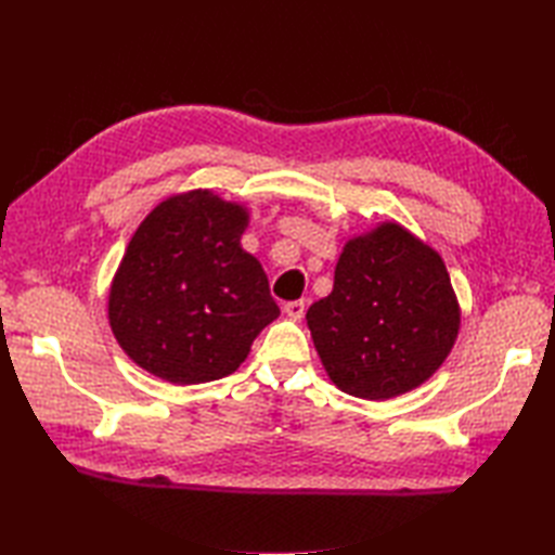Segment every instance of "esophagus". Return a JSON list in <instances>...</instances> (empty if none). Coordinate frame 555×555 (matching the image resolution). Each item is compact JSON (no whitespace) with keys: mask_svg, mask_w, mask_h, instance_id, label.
Masks as SVG:
<instances>
[{"mask_svg":"<svg viewBox=\"0 0 555 555\" xmlns=\"http://www.w3.org/2000/svg\"><path fill=\"white\" fill-rule=\"evenodd\" d=\"M284 312L286 317H291V320H300V317L305 314V300H291L284 305Z\"/></svg>","mask_w":555,"mask_h":555,"instance_id":"obj_1","label":"esophagus"}]
</instances>
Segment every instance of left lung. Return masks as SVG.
Segmentation results:
<instances>
[{
	"mask_svg": "<svg viewBox=\"0 0 555 555\" xmlns=\"http://www.w3.org/2000/svg\"><path fill=\"white\" fill-rule=\"evenodd\" d=\"M320 360L340 391L386 400L441 367L460 328V305L441 255L396 221L356 235L334 291L308 310Z\"/></svg>",
	"mask_w": 555,
	"mask_h": 555,
	"instance_id": "8db88e82",
	"label": "left lung"
}]
</instances>
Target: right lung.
Instances as JSON below:
<instances>
[{
    "label": "right lung",
    "mask_w": 555,
    "mask_h": 555,
    "mask_svg": "<svg viewBox=\"0 0 555 555\" xmlns=\"http://www.w3.org/2000/svg\"><path fill=\"white\" fill-rule=\"evenodd\" d=\"M250 215L207 188L171 195L140 223L109 288V326L138 367L188 386L229 376L279 317Z\"/></svg>",
    "instance_id": "right-lung-1"
}]
</instances>
